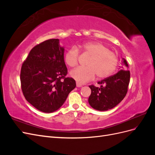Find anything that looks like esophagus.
Returning <instances> with one entry per match:
<instances>
[{"label":"esophagus","mask_w":155,"mask_h":155,"mask_svg":"<svg viewBox=\"0 0 155 155\" xmlns=\"http://www.w3.org/2000/svg\"><path fill=\"white\" fill-rule=\"evenodd\" d=\"M82 86V84L79 83V82H76V87H81Z\"/></svg>","instance_id":"esophagus-1"}]
</instances>
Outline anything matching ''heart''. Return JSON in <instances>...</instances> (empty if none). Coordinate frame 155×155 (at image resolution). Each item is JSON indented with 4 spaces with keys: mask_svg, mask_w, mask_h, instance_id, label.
I'll return each instance as SVG.
<instances>
[{
    "mask_svg": "<svg viewBox=\"0 0 155 155\" xmlns=\"http://www.w3.org/2000/svg\"><path fill=\"white\" fill-rule=\"evenodd\" d=\"M83 55L89 57L86 67H78L70 72L71 76L81 83H86L94 78H105L113 73L118 63L117 55L107 46L100 43L90 42L79 47ZM79 51L76 46L70 48L64 55V62L74 68L78 63Z\"/></svg>",
    "mask_w": 155,
    "mask_h": 155,
    "instance_id": "b5f03b06",
    "label": "heart"
}]
</instances>
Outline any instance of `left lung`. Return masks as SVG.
<instances>
[{"label": "left lung", "instance_id": "obj_1", "mask_svg": "<svg viewBox=\"0 0 155 155\" xmlns=\"http://www.w3.org/2000/svg\"><path fill=\"white\" fill-rule=\"evenodd\" d=\"M124 64H128L124 59ZM130 81V71L126 67L118 72L98 81L100 87L89 85L91 94L88 97L90 105L96 110L105 111L111 109L124 100L128 91Z\"/></svg>", "mask_w": 155, "mask_h": 155}]
</instances>
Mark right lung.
<instances>
[{"label":"right lung","instance_id":"right-lung-1","mask_svg":"<svg viewBox=\"0 0 155 155\" xmlns=\"http://www.w3.org/2000/svg\"><path fill=\"white\" fill-rule=\"evenodd\" d=\"M64 48L58 39L35 45L24 61L20 79L25 99L37 110L50 113L59 109L76 87L72 78H67Z\"/></svg>","mask_w":155,"mask_h":155}]
</instances>
